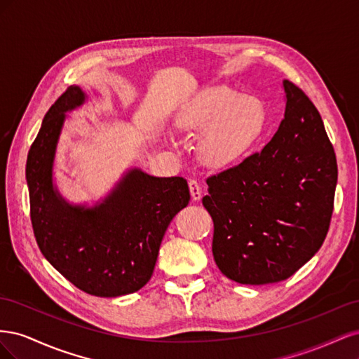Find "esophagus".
Instances as JSON below:
<instances>
[{
  "label": "esophagus",
  "mask_w": 359,
  "mask_h": 359,
  "mask_svg": "<svg viewBox=\"0 0 359 359\" xmlns=\"http://www.w3.org/2000/svg\"><path fill=\"white\" fill-rule=\"evenodd\" d=\"M189 187H190V193H191V199H193V201H199V199L202 198V187H201V184H199L196 180H190Z\"/></svg>",
  "instance_id": "obj_1"
}]
</instances>
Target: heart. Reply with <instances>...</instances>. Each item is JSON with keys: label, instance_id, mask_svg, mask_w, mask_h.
Returning <instances> with one entry per match:
<instances>
[{"label": "heart", "instance_id": "obj_1", "mask_svg": "<svg viewBox=\"0 0 359 359\" xmlns=\"http://www.w3.org/2000/svg\"><path fill=\"white\" fill-rule=\"evenodd\" d=\"M266 107L253 95L229 86H206L182 107L177 124L186 133H201L199 158L212 168H224L244 158L262 137Z\"/></svg>", "mask_w": 359, "mask_h": 359}]
</instances>
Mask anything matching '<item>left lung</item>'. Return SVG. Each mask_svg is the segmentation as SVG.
Masks as SVG:
<instances>
[{
  "label": "left lung",
  "instance_id": "obj_1",
  "mask_svg": "<svg viewBox=\"0 0 359 359\" xmlns=\"http://www.w3.org/2000/svg\"><path fill=\"white\" fill-rule=\"evenodd\" d=\"M285 118L265 148L206 180L212 255L241 285L286 280L323 244L334 208L337 160L316 107L283 81Z\"/></svg>",
  "mask_w": 359,
  "mask_h": 359
}]
</instances>
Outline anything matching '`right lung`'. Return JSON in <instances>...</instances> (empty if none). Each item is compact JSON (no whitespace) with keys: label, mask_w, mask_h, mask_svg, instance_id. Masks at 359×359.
<instances>
[{"label":"right lung","mask_w":359,"mask_h":359,"mask_svg":"<svg viewBox=\"0 0 359 359\" xmlns=\"http://www.w3.org/2000/svg\"><path fill=\"white\" fill-rule=\"evenodd\" d=\"M86 99L73 85L43 118L25 169L31 223L40 252L58 273L90 295L115 298L148 283L163 236L190 191L181 177L130 168L94 205L64 198L53 180L57 147L67 112Z\"/></svg>","instance_id":"1"}]
</instances>
